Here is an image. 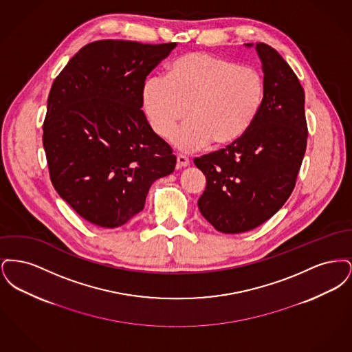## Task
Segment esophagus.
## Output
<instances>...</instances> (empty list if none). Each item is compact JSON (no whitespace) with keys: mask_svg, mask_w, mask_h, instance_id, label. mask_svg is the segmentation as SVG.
<instances>
[{"mask_svg":"<svg viewBox=\"0 0 352 352\" xmlns=\"http://www.w3.org/2000/svg\"><path fill=\"white\" fill-rule=\"evenodd\" d=\"M188 164H190V161H188V158H187L186 155L179 154V155L177 157V168H186V166H188Z\"/></svg>","mask_w":352,"mask_h":352,"instance_id":"obj_1","label":"esophagus"}]
</instances>
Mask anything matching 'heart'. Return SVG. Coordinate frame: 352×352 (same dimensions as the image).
I'll list each match as a JSON object with an SVG mask.
<instances>
[{
  "mask_svg": "<svg viewBox=\"0 0 352 352\" xmlns=\"http://www.w3.org/2000/svg\"><path fill=\"white\" fill-rule=\"evenodd\" d=\"M265 95L264 78L256 68L239 66L227 58L190 52L175 59L168 78H148L141 89L142 109L151 131L168 138L173 134L179 151H197L212 142L234 145L251 131Z\"/></svg>",
  "mask_w": 352,
  "mask_h": 352,
  "instance_id": "1",
  "label": "heart"
}]
</instances>
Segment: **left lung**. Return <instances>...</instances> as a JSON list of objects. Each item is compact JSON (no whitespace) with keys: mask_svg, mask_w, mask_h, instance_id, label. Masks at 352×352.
I'll return each instance as SVG.
<instances>
[{"mask_svg":"<svg viewBox=\"0 0 352 352\" xmlns=\"http://www.w3.org/2000/svg\"><path fill=\"white\" fill-rule=\"evenodd\" d=\"M256 51L265 95L251 131L194 160L207 181L198 207L223 234L247 232L272 218L290 197L306 151L305 92L297 75L268 45L256 43Z\"/></svg>","mask_w":352,"mask_h":352,"instance_id":"8db88e82","label":"left lung"}]
</instances>
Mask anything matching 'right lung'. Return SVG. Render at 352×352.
Instances as JSON below:
<instances>
[{"instance_id": "obj_1", "label": "right lung", "mask_w": 352, "mask_h": 352, "mask_svg": "<svg viewBox=\"0 0 352 352\" xmlns=\"http://www.w3.org/2000/svg\"><path fill=\"white\" fill-rule=\"evenodd\" d=\"M177 43L85 45L51 87L43 148L56 192L87 221L116 228L144 210L177 157L141 111L146 76Z\"/></svg>"}]
</instances>
